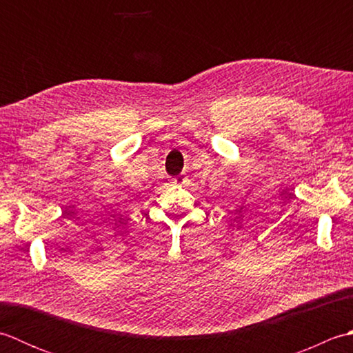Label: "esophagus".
Listing matches in <instances>:
<instances>
[{
	"label": "esophagus",
	"instance_id": "1",
	"mask_svg": "<svg viewBox=\"0 0 353 353\" xmlns=\"http://www.w3.org/2000/svg\"><path fill=\"white\" fill-rule=\"evenodd\" d=\"M172 186H177V185H181L182 183V181H181V179H172V181L170 182Z\"/></svg>",
	"mask_w": 353,
	"mask_h": 353
}]
</instances>
